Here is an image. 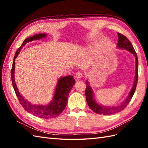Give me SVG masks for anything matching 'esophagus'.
I'll return each instance as SVG.
<instances>
[{
  "label": "esophagus",
  "mask_w": 148,
  "mask_h": 148,
  "mask_svg": "<svg viewBox=\"0 0 148 148\" xmlns=\"http://www.w3.org/2000/svg\"><path fill=\"white\" fill-rule=\"evenodd\" d=\"M76 74V75H75V77H76L77 79H81V78L83 77V73L81 71L76 72V74Z\"/></svg>",
  "instance_id": "esophagus-1"
}]
</instances>
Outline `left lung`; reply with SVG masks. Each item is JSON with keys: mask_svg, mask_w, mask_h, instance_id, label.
I'll use <instances>...</instances> for the list:
<instances>
[{"mask_svg": "<svg viewBox=\"0 0 148 148\" xmlns=\"http://www.w3.org/2000/svg\"><path fill=\"white\" fill-rule=\"evenodd\" d=\"M118 47L119 48H124L125 49L128 50V51L132 53L134 55L136 59V76H135V81L132 88L130 90L129 93V95L127 97V99L125 100L123 102H122L120 105L117 106H113V107H106V106H102L99 105L98 103H96V102L94 100L93 96V92L92 88L88 85V83L86 81V87L85 90V95H86V99L88 105L90 108V109L92 111L97 113V114H103V115H110L113 114L115 113H118L120 112L123 110L125 109V108L128 106V103L130 102V100L132 98L134 94L135 93V91L136 89L137 84V80H138V59L137 53L135 51L134 47L132 45L130 41L128 40L126 36H125L123 34L120 33H118Z\"/></svg>", "mask_w": 148, "mask_h": 148, "instance_id": "left-lung-1", "label": "left lung"}]
</instances>
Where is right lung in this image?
<instances>
[{"instance_id":"1","label":"right lung","mask_w":148,"mask_h":148,"mask_svg":"<svg viewBox=\"0 0 148 148\" xmlns=\"http://www.w3.org/2000/svg\"><path fill=\"white\" fill-rule=\"evenodd\" d=\"M46 34H37L34 35L32 37H30L27 38L24 40L21 46L19 48L16 52L15 53L14 57L12 62V69L11 71V76L12 79V84L13 86L14 90L16 95L18 99L20 102V104L24 108V109L28 112L30 113L34 116H37L39 118H41L44 119L53 118L58 116L64 111V109L67 106V99L69 92L75 83V79L74 77L72 76H67L64 77L60 78L58 80V84L56 86L55 93L54 97L51 102L46 106L42 105H32L28 102L25 99L21 94L19 92L16 84L14 80V66H15V59L17 57L19 53L20 52L21 49L23 47L26 45L28 42L32 41L34 40H37L39 39L44 38L46 37Z\"/></svg>"}]
</instances>
